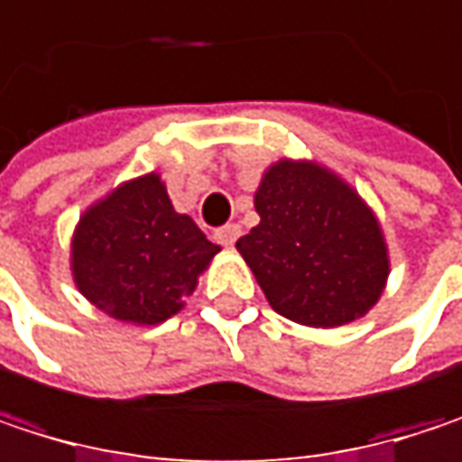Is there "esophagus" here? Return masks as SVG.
I'll list each match as a JSON object with an SVG mask.
<instances>
[{"label": "esophagus", "instance_id": "obj_1", "mask_svg": "<svg viewBox=\"0 0 462 462\" xmlns=\"http://www.w3.org/2000/svg\"><path fill=\"white\" fill-rule=\"evenodd\" d=\"M237 237H240V227L237 225H225V227H219V230L214 232V240L222 243V245H232Z\"/></svg>", "mask_w": 462, "mask_h": 462}]
</instances>
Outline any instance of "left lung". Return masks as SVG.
<instances>
[{
    "mask_svg": "<svg viewBox=\"0 0 462 462\" xmlns=\"http://www.w3.org/2000/svg\"><path fill=\"white\" fill-rule=\"evenodd\" d=\"M259 225L235 245L270 308L334 328L366 316L388 281V245L374 211L337 173L278 160L254 195Z\"/></svg>",
    "mask_w": 462,
    "mask_h": 462,
    "instance_id": "obj_1",
    "label": "left lung"
}]
</instances>
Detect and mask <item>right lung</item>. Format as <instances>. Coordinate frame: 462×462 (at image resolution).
Here are the masks:
<instances>
[{
	"label": "right lung",
	"instance_id": "right-lung-1",
	"mask_svg": "<svg viewBox=\"0 0 462 462\" xmlns=\"http://www.w3.org/2000/svg\"><path fill=\"white\" fill-rule=\"evenodd\" d=\"M222 248L176 214L157 173L93 203L71 237L77 289L117 321L154 326L176 316Z\"/></svg>",
	"mask_w": 462,
	"mask_h": 462
}]
</instances>
